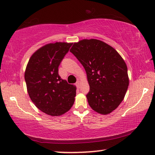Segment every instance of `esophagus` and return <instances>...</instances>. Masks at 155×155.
I'll return each instance as SVG.
<instances>
[{
	"label": "esophagus",
	"mask_w": 155,
	"mask_h": 155,
	"mask_svg": "<svg viewBox=\"0 0 155 155\" xmlns=\"http://www.w3.org/2000/svg\"><path fill=\"white\" fill-rule=\"evenodd\" d=\"M76 87H77V88H80V86H81V83H80V81H78L77 82H76Z\"/></svg>",
	"instance_id": "1"
}]
</instances>
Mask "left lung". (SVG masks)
<instances>
[{"label": "left lung", "mask_w": 155, "mask_h": 155, "mask_svg": "<svg viewBox=\"0 0 155 155\" xmlns=\"http://www.w3.org/2000/svg\"><path fill=\"white\" fill-rule=\"evenodd\" d=\"M70 51L85 69L91 108L102 115L113 112L124 99L129 85L124 59L113 47L96 39L74 42Z\"/></svg>", "instance_id": "1"}]
</instances>
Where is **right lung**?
<instances>
[{
	"instance_id": "obj_1",
	"label": "right lung",
	"mask_w": 155,
	"mask_h": 155,
	"mask_svg": "<svg viewBox=\"0 0 155 155\" xmlns=\"http://www.w3.org/2000/svg\"><path fill=\"white\" fill-rule=\"evenodd\" d=\"M72 43L57 42L40 47L32 54L25 71L27 91L39 110L60 116L70 110L76 96V86L61 79L58 67Z\"/></svg>"
}]
</instances>
